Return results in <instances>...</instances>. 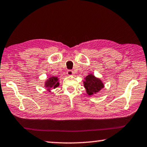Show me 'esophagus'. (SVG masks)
<instances>
[{
    "label": "esophagus",
    "mask_w": 147,
    "mask_h": 147,
    "mask_svg": "<svg viewBox=\"0 0 147 147\" xmlns=\"http://www.w3.org/2000/svg\"><path fill=\"white\" fill-rule=\"evenodd\" d=\"M74 74V72L72 70H67V75L69 76H71Z\"/></svg>",
    "instance_id": "esophagus-1"
}]
</instances>
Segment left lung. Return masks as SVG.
<instances>
[{
	"label": "left lung",
	"mask_w": 147,
	"mask_h": 147,
	"mask_svg": "<svg viewBox=\"0 0 147 147\" xmlns=\"http://www.w3.org/2000/svg\"><path fill=\"white\" fill-rule=\"evenodd\" d=\"M84 86L88 95L99 93L104 88V84L99 78L95 77L93 74H89L84 78Z\"/></svg>",
	"instance_id": "8db88e82"
}]
</instances>
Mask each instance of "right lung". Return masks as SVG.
I'll return each instance as SVG.
<instances>
[{"mask_svg": "<svg viewBox=\"0 0 147 147\" xmlns=\"http://www.w3.org/2000/svg\"><path fill=\"white\" fill-rule=\"evenodd\" d=\"M59 86V79L55 76H51L44 83V87L49 92H51L52 89H55Z\"/></svg>", "mask_w": 147, "mask_h": 147, "instance_id": "obj_1", "label": "right lung"}]
</instances>
